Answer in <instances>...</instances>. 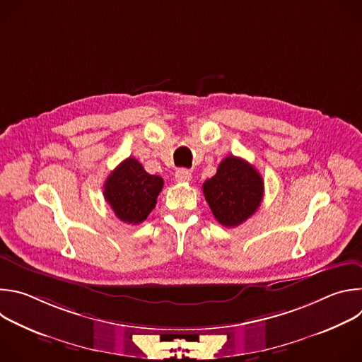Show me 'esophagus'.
Instances as JSON below:
<instances>
[{"label": "esophagus", "instance_id": "obj_1", "mask_svg": "<svg viewBox=\"0 0 362 362\" xmlns=\"http://www.w3.org/2000/svg\"><path fill=\"white\" fill-rule=\"evenodd\" d=\"M175 179H176V182H179V183H186V182H190L192 173H190L187 169H179V170H176V173H175Z\"/></svg>", "mask_w": 362, "mask_h": 362}]
</instances>
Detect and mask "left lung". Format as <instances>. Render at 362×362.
<instances>
[{
  "mask_svg": "<svg viewBox=\"0 0 362 362\" xmlns=\"http://www.w3.org/2000/svg\"><path fill=\"white\" fill-rule=\"evenodd\" d=\"M202 189L216 221L226 228H235L259 208L264 197V179L246 160L228 156L218 166L216 175L206 180Z\"/></svg>",
  "mask_w": 362,
  "mask_h": 362,
  "instance_id": "left-lung-1",
  "label": "left lung"
}]
</instances>
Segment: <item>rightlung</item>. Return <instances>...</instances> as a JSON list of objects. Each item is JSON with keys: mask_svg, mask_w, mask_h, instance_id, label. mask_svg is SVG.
I'll use <instances>...</instances> for the list:
<instances>
[{"mask_svg": "<svg viewBox=\"0 0 362 362\" xmlns=\"http://www.w3.org/2000/svg\"><path fill=\"white\" fill-rule=\"evenodd\" d=\"M163 189V179L148 175L134 158L123 160L105 183V199L116 216L132 225H139L156 206Z\"/></svg>", "mask_w": 362, "mask_h": 362, "instance_id": "right-lung-1", "label": "right lung"}]
</instances>
